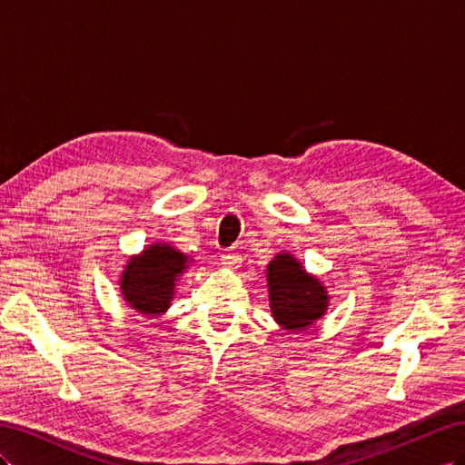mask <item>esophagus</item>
<instances>
[{
	"label": "esophagus",
	"mask_w": 465,
	"mask_h": 465,
	"mask_svg": "<svg viewBox=\"0 0 465 465\" xmlns=\"http://www.w3.org/2000/svg\"><path fill=\"white\" fill-rule=\"evenodd\" d=\"M221 263L224 265V267H231V270H236V267H241V263H242V256L238 254V252H223L221 254Z\"/></svg>",
	"instance_id": "esophagus-1"
}]
</instances>
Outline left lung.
Instances as JSON below:
<instances>
[{"label":"left lung","instance_id":"left-lung-1","mask_svg":"<svg viewBox=\"0 0 465 465\" xmlns=\"http://www.w3.org/2000/svg\"><path fill=\"white\" fill-rule=\"evenodd\" d=\"M267 285L273 318L289 331L306 330L326 312V289L289 254H279L267 265Z\"/></svg>","mask_w":465,"mask_h":465}]
</instances>
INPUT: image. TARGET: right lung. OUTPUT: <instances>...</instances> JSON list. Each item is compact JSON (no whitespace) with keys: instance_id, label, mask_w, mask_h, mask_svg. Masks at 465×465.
<instances>
[{"instance_id":"1","label":"right lung","mask_w":465,"mask_h":465,"mask_svg":"<svg viewBox=\"0 0 465 465\" xmlns=\"http://www.w3.org/2000/svg\"><path fill=\"white\" fill-rule=\"evenodd\" d=\"M186 256L168 244H153L142 256L132 258L122 275V292L135 311L147 316L171 306L174 281L184 272Z\"/></svg>"}]
</instances>
